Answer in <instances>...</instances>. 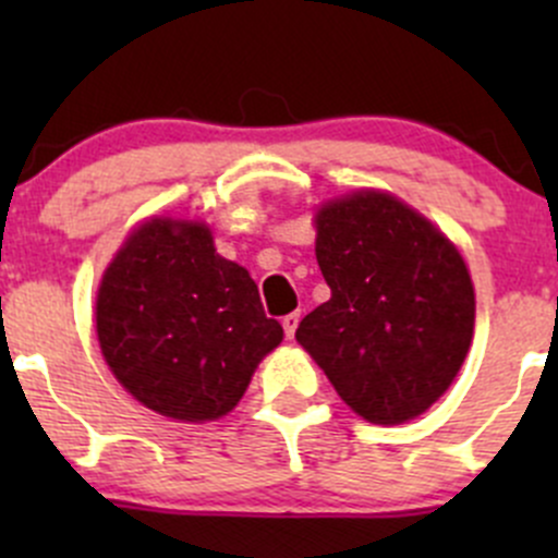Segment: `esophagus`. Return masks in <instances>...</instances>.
<instances>
[{
    "instance_id": "34e87169",
    "label": "esophagus",
    "mask_w": 558,
    "mask_h": 558,
    "mask_svg": "<svg viewBox=\"0 0 558 558\" xmlns=\"http://www.w3.org/2000/svg\"><path fill=\"white\" fill-rule=\"evenodd\" d=\"M296 326H300V313H289V315H283V331H286V337H294V331H296Z\"/></svg>"
}]
</instances>
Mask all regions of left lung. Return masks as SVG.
Wrapping results in <instances>:
<instances>
[{
  "instance_id": "1",
  "label": "left lung",
  "mask_w": 558,
  "mask_h": 558,
  "mask_svg": "<svg viewBox=\"0 0 558 558\" xmlns=\"http://www.w3.org/2000/svg\"><path fill=\"white\" fill-rule=\"evenodd\" d=\"M315 258L329 302L296 340L345 404L373 424H404L446 393L464 364L475 291L461 253L391 194L324 205Z\"/></svg>"
}]
</instances>
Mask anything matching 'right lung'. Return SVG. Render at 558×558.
I'll return each instance as SVG.
<instances>
[{"instance_id":"1","label":"right lung","mask_w":558,"mask_h":558,"mask_svg":"<svg viewBox=\"0 0 558 558\" xmlns=\"http://www.w3.org/2000/svg\"><path fill=\"white\" fill-rule=\"evenodd\" d=\"M107 367L167 418L213 421L283 340L245 267L218 256L205 223L154 218L107 267L97 296Z\"/></svg>"}]
</instances>
